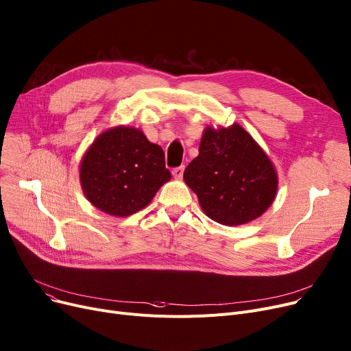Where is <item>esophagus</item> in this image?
<instances>
[{"label":"esophagus","mask_w":351,"mask_h":351,"mask_svg":"<svg viewBox=\"0 0 351 351\" xmlns=\"http://www.w3.org/2000/svg\"><path fill=\"white\" fill-rule=\"evenodd\" d=\"M183 171H185V166H178V168H173V169H172L173 178H175V179H182Z\"/></svg>","instance_id":"34e87169"}]
</instances>
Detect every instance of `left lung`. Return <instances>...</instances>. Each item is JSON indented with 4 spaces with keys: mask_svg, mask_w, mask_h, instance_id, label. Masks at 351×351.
Returning <instances> with one entry per match:
<instances>
[{
    "mask_svg": "<svg viewBox=\"0 0 351 351\" xmlns=\"http://www.w3.org/2000/svg\"><path fill=\"white\" fill-rule=\"evenodd\" d=\"M204 212L217 223L237 226L259 217L274 200V166L241 125L208 126L199 155L183 172Z\"/></svg>",
    "mask_w": 351,
    "mask_h": 351,
    "instance_id": "8db88e82",
    "label": "left lung"
}]
</instances>
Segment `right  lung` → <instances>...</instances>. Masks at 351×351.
Masks as SVG:
<instances>
[{"instance_id": "1", "label": "right lung", "mask_w": 351, "mask_h": 351, "mask_svg": "<svg viewBox=\"0 0 351 351\" xmlns=\"http://www.w3.org/2000/svg\"><path fill=\"white\" fill-rule=\"evenodd\" d=\"M81 185L95 208L129 216L145 208L171 179L165 154L135 128L117 126L101 134L81 162Z\"/></svg>"}]
</instances>
